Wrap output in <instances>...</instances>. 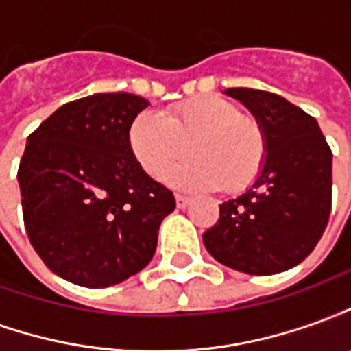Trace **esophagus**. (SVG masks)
I'll list each match as a JSON object with an SVG mask.
<instances>
[{
  "mask_svg": "<svg viewBox=\"0 0 351 351\" xmlns=\"http://www.w3.org/2000/svg\"><path fill=\"white\" fill-rule=\"evenodd\" d=\"M175 199H176V206H178V208H186V206L191 203L190 197H186V195H180V193H176Z\"/></svg>",
  "mask_w": 351,
  "mask_h": 351,
  "instance_id": "esophagus-1",
  "label": "esophagus"
}]
</instances>
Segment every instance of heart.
Returning a JSON list of instances; mask_svg holds the SVG:
<instances>
[{"mask_svg": "<svg viewBox=\"0 0 351 351\" xmlns=\"http://www.w3.org/2000/svg\"><path fill=\"white\" fill-rule=\"evenodd\" d=\"M188 146L195 160L165 175V182L180 190H244L261 173L267 154L261 123L214 95L184 101L165 116L145 110L131 123V152L154 178L182 160Z\"/></svg>", "mask_w": 351, "mask_h": 351, "instance_id": "heart-1", "label": "heart"}]
</instances>
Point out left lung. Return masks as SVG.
I'll return each mask as SVG.
<instances>
[{
	"label": "left lung",
	"instance_id": "obj_1",
	"mask_svg": "<svg viewBox=\"0 0 351 351\" xmlns=\"http://www.w3.org/2000/svg\"><path fill=\"white\" fill-rule=\"evenodd\" d=\"M261 123L267 141L258 178L220 205V220L203 233L216 261L267 276L299 265L316 248L331 213L332 154L316 118L276 93L228 88Z\"/></svg>",
	"mask_w": 351,
	"mask_h": 351
}]
</instances>
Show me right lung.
Wrapping results in <instances>:
<instances>
[{
    "instance_id": "obj_1",
    "label": "right lung",
    "mask_w": 351,
    "mask_h": 351,
    "mask_svg": "<svg viewBox=\"0 0 351 351\" xmlns=\"http://www.w3.org/2000/svg\"><path fill=\"white\" fill-rule=\"evenodd\" d=\"M150 103L93 93L65 103L27 137L20 160L29 243L50 271L84 287H108L150 263L173 191L138 165L130 128Z\"/></svg>"
}]
</instances>
